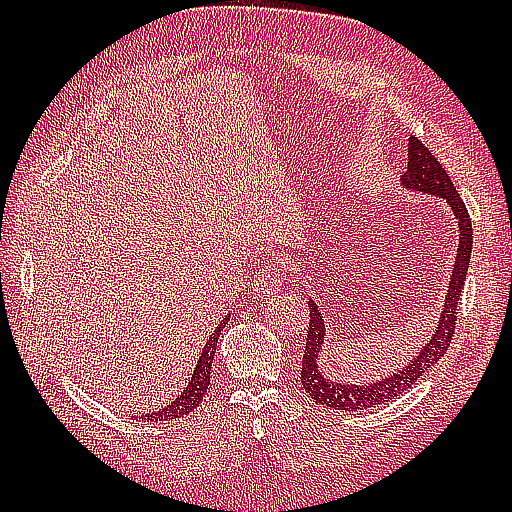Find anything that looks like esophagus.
I'll use <instances>...</instances> for the list:
<instances>
[{"instance_id":"1","label":"esophagus","mask_w":512,"mask_h":512,"mask_svg":"<svg viewBox=\"0 0 512 512\" xmlns=\"http://www.w3.org/2000/svg\"><path fill=\"white\" fill-rule=\"evenodd\" d=\"M253 290H255L257 297L275 295V292L281 290V275L270 264L264 266V268H259V273L253 281Z\"/></svg>"}]
</instances>
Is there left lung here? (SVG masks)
I'll use <instances>...</instances> for the list:
<instances>
[{
	"label": "left lung",
	"mask_w": 512,
	"mask_h": 512,
	"mask_svg": "<svg viewBox=\"0 0 512 512\" xmlns=\"http://www.w3.org/2000/svg\"><path fill=\"white\" fill-rule=\"evenodd\" d=\"M400 187L405 191L431 195V198H440L447 202L453 213L455 226H458V250H455L453 273L447 284V295H444L436 330H433L429 341L420 347L416 356L405 367H400L396 372L378 380H372V383H341V380H332L325 376L319 367V354L323 352L328 332H325V314L321 312V306H317L314 297H310V328L306 339V354H303L301 363V385L317 405L336 411H363L383 405V402L407 394V389L416 385L418 378L427 374L444 356V352L449 350L455 330V310H458L460 292L464 288L466 273H469L471 264V217L466 213V206L460 193L455 191L449 173L444 171L438 158L413 136L409 138V162L405 176L400 180Z\"/></svg>",
	"instance_id": "1"
}]
</instances>
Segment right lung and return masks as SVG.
Here are the masks:
<instances>
[{
	"label": "right lung",
	"mask_w": 512,
	"mask_h": 512,
	"mask_svg": "<svg viewBox=\"0 0 512 512\" xmlns=\"http://www.w3.org/2000/svg\"><path fill=\"white\" fill-rule=\"evenodd\" d=\"M228 323V317L220 321V325H217L215 332L209 336V341H206L204 350L200 354V361L198 365H195L193 374L189 378V385L184 387L182 394L169 402L167 407H162L154 413H145V416H140L143 420H156V422H162V420H176V418H182L187 416V413H191L195 407L200 405L206 389H209V383H211V365H213V356H215V347H217V339H220V332L224 325Z\"/></svg>",
	"instance_id": "1"
}]
</instances>
